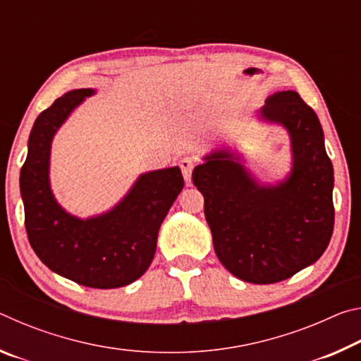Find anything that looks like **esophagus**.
<instances>
[{
  "label": "esophagus",
  "mask_w": 361,
  "mask_h": 361,
  "mask_svg": "<svg viewBox=\"0 0 361 361\" xmlns=\"http://www.w3.org/2000/svg\"><path fill=\"white\" fill-rule=\"evenodd\" d=\"M195 166V159L194 157H183L180 161V167H181V172L183 176H185L186 181H191V173H192V169Z\"/></svg>",
  "instance_id": "obj_1"
}]
</instances>
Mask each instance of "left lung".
<instances>
[{"label":"left lung","mask_w":361,"mask_h":361,"mask_svg":"<svg viewBox=\"0 0 361 361\" xmlns=\"http://www.w3.org/2000/svg\"><path fill=\"white\" fill-rule=\"evenodd\" d=\"M258 119L290 137V172L262 183L242 152L218 148L194 169L205 219L221 264L243 282L267 285L290 279L320 258L334 226L333 164L314 109L295 90L272 94Z\"/></svg>","instance_id":"left-lung-1"}]
</instances>
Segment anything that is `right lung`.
Listing matches in <instances>:
<instances>
[{
  "mask_svg": "<svg viewBox=\"0 0 361 361\" xmlns=\"http://www.w3.org/2000/svg\"><path fill=\"white\" fill-rule=\"evenodd\" d=\"M95 89H75L36 118L20 170V195L30 245L38 258L89 288H119L149 267L157 234L185 181L180 167L145 172L111 209L79 218L57 202L51 188V148L70 114Z\"/></svg>",
  "mask_w": 361,
  "mask_h": 361,
  "instance_id": "add662e5",
  "label": "right lung"
}]
</instances>
